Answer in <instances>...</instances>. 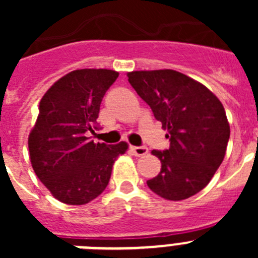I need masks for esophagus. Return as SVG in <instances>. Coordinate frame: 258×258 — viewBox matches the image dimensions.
Wrapping results in <instances>:
<instances>
[{"instance_id":"esophagus-1","label":"esophagus","mask_w":258,"mask_h":258,"mask_svg":"<svg viewBox=\"0 0 258 258\" xmlns=\"http://www.w3.org/2000/svg\"><path fill=\"white\" fill-rule=\"evenodd\" d=\"M131 150L136 156H143L149 152V149L146 146H132Z\"/></svg>"}]
</instances>
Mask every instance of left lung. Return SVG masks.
<instances>
[{"label": "left lung", "mask_w": 258, "mask_h": 258, "mask_svg": "<svg viewBox=\"0 0 258 258\" xmlns=\"http://www.w3.org/2000/svg\"><path fill=\"white\" fill-rule=\"evenodd\" d=\"M127 81L168 131V150H152L161 170L147 181L166 200H183L206 187L222 163L230 125L222 103L206 86L173 70L136 71Z\"/></svg>", "instance_id": "left-lung-1"}]
</instances>
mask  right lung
<instances>
[{
	"label": "right lung",
	"instance_id": "add662e5",
	"mask_svg": "<svg viewBox=\"0 0 258 258\" xmlns=\"http://www.w3.org/2000/svg\"><path fill=\"white\" fill-rule=\"evenodd\" d=\"M118 77L111 70H76L59 79L40 102V113L28 140L36 175L59 202L83 206L101 195L118 155L127 149L94 143L90 133L104 94Z\"/></svg>",
	"mask_w": 258,
	"mask_h": 258
}]
</instances>
